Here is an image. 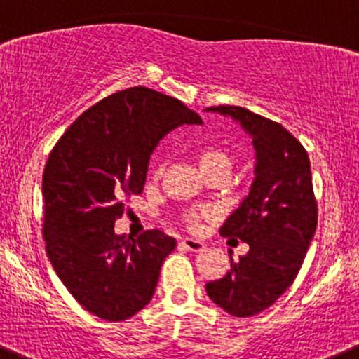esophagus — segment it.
I'll return each mask as SVG.
<instances>
[{
    "label": "esophagus",
    "mask_w": 359,
    "mask_h": 359,
    "mask_svg": "<svg viewBox=\"0 0 359 359\" xmlns=\"http://www.w3.org/2000/svg\"><path fill=\"white\" fill-rule=\"evenodd\" d=\"M180 243H182L187 250H193V252H200V250L205 249V243L194 238H182V242Z\"/></svg>",
    "instance_id": "34e87169"
}]
</instances>
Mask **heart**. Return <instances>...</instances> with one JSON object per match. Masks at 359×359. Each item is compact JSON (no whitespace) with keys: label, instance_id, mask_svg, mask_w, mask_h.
I'll return each mask as SVG.
<instances>
[{"label":"heart","instance_id":"1","mask_svg":"<svg viewBox=\"0 0 359 359\" xmlns=\"http://www.w3.org/2000/svg\"><path fill=\"white\" fill-rule=\"evenodd\" d=\"M196 161L198 166L201 168V172L207 175L210 172H217V170H224L229 172L231 168V158L226 154L222 149L217 147H203L196 152ZM215 217L214 208H203V210H193L187 212L184 215V221L189 228H200L201 221H208V219Z\"/></svg>","mask_w":359,"mask_h":359}]
</instances>
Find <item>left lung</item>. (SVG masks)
I'll return each mask as SVG.
<instances>
[{
	"mask_svg": "<svg viewBox=\"0 0 359 359\" xmlns=\"http://www.w3.org/2000/svg\"><path fill=\"white\" fill-rule=\"evenodd\" d=\"M252 137L256 168L250 193L219 229L249 243L222 279L205 286L215 305L235 318L256 316L276 304L300 272L318 226L311 161L304 145L276 121L242 107H210Z\"/></svg>",
	"mask_w": 359,
	"mask_h": 359,
	"instance_id": "1",
	"label": "left lung"
}]
</instances>
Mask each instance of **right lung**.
Listing matches in <instances>:
<instances>
[{
  "instance_id": "obj_1",
  "label": "right lung",
  "mask_w": 359,
  "mask_h": 359,
  "mask_svg": "<svg viewBox=\"0 0 359 359\" xmlns=\"http://www.w3.org/2000/svg\"><path fill=\"white\" fill-rule=\"evenodd\" d=\"M180 124H201L182 102L130 87L86 110L50 151L41 180L43 238L55 273L86 311L133 318L154 294L177 242L161 229L116 235L124 198L140 194L149 158Z\"/></svg>"
}]
</instances>
